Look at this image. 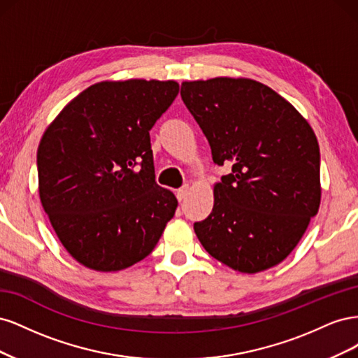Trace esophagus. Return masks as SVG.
Wrapping results in <instances>:
<instances>
[{
    "mask_svg": "<svg viewBox=\"0 0 358 358\" xmlns=\"http://www.w3.org/2000/svg\"><path fill=\"white\" fill-rule=\"evenodd\" d=\"M188 189H189V187L187 185V187H182V188H179V189L176 191V197H178V200H179V201H182L183 199L187 197Z\"/></svg>",
    "mask_w": 358,
    "mask_h": 358,
    "instance_id": "34e87169",
    "label": "esophagus"
}]
</instances>
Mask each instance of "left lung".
<instances>
[{
    "mask_svg": "<svg viewBox=\"0 0 358 358\" xmlns=\"http://www.w3.org/2000/svg\"><path fill=\"white\" fill-rule=\"evenodd\" d=\"M182 100L218 166L213 209L194 224L200 243L237 272L258 273L291 254L320 209V146L299 110L246 78L183 82Z\"/></svg>",
    "mask_w": 358,
    "mask_h": 358,
    "instance_id": "left-lung-1",
    "label": "left lung"
}]
</instances>
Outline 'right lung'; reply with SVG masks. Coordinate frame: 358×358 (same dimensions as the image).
Here are the masks:
<instances>
[{
	"instance_id": "add662e5",
	"label": "right lung",
	"mask_w": 358,
	"mask_h": 358,
	"mask_svg": "<svg viewBox=\"0 0 358 358\" xmlns=\"http://www.w3.org/2000/svg\"><path fill=\"white\" fill-rule=\"evenodd\" d=\"M175 80H103L64 107L37 149L43 209L67 252L96 272L146 258L178 200L155 182L149 131Z\"/></svg>"
}]
</instances>
